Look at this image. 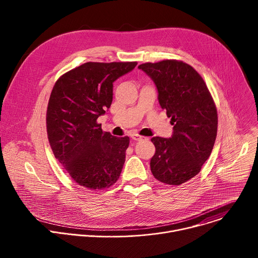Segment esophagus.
Listing matches in <instances>:
<instances>
[{
    "instance_id": "1",
    "label": "esophagus",
    "mask_w": 258,
    "mask_h": 258,
    "mask_svg": "<svg viewBox=\"0 0 258 258\" xmlns=\"http://www.w3.org/2000/svg\"><path fill=\"white\" fill-rule=\"evenodd\" d=\"M132 139L135 141H141V140H143V137L139 136L138 134H134V135H132Z\"/></svg>"
}]
</instances>
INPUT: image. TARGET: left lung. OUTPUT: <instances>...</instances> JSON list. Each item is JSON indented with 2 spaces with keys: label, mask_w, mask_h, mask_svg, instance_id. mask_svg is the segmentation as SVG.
I'll use <instances>...</instances> for the list:
<instances>
[{
  "label": "left lung",
  "mask_w": 258,
  "mask_h": 258,
  "mask_svg": "<svg viewBox=\"0 0 258 258\" xmlns=\"http://www.w3.org/2000/svg\"><path fill=\"white\" fill-rule=\"evenodd\" d=\"M138 68L154 82L159 104L173 125L169 139H151L156 149L151 171L161 182L178 186L198 174L211 154L217 134L214 101L201 76L185 62L163 60Z\"/></svg>",
  "instance_id": "left-lung-1"
}]
</instances>
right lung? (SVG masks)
<instances>
[{"instance_id": "1", "label": "right lung", "mask_w": 258, "mask_h": 258, "mask_svg": "<svg viewBox=\"0 0 258 258\" xmlns=\"http://www.w3.org/2000/svg\"><path fill=\"white\" fill-rule=\"evenodd\" d=\"M137 62H87L61 76L47 109V134L55 158L80 186L111 187L125 161L130 138L103 132L97 122L113 99V83Z\"/></svg>"}]
</instances>
